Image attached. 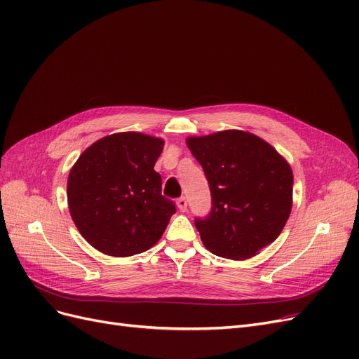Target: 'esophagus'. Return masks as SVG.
Here are the masks:
<instances>
[{"label":"esophagus","instance_id":"obj_1","mask_svg":"<svg viewBox=\"0 0 359 359\" xmlns=\"http://www.w3.org/2000/svg\"><path fill=\"white\" fill-rule=\"evenodd\" d=\"M177 205H178V208H180V211H186L187 210V199L184 198V196H181V198H178L177 199Z\"/></svg>","mask_w":359,"mask_h":359}]
</instances>
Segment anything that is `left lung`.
<instances>
[{
	"label": "left lung",
	"instance_id": "left-lung-1",
	"mask_svg": "<svg viewBox=\"0 0 359 359\" xmlns=\"http://www.w3.org/2000/svg\"><path fill=\"white\" fill-rule=\"evenodd\" d=\"M205 172L211 211L194 226L217 256L248 259L277 240L292 210L293 175L287 161L260 137L226 130L189 137Z\"/></svg>",
	"mask_w": 359,
	"mask_h": 359
}]
</instances>
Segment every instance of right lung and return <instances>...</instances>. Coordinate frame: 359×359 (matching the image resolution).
Segmentation results:
<instances>
[{"label":"right lung","mask_w":359,"mask_h":359,"mask_svg":"<svg viewBox=\"0 0 359 359\" xmlns=\"http://www.w3.org/2000/svg\"><path fill=\"white\" fill-rule=\"evenodd\" d=\"M161 139L127 132L97 140L70 170L67 201L81 235L99 252L124 257L153 247L177 208L161 194L154 165Z\"/></svg>","instance_id":"add662e5"}]
</instances>
